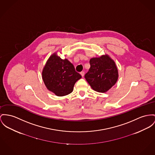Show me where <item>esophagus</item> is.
<instances>
[{"instance_id":"esophagus-1","label":"esophagus","mask_w":155,"mask_h":155,"mask_svg":"<svg viewBox=\"0 0 155 155\" xmlns=\"http://www.w3.org/2000/svg\"><path fill=\"white\" fill-rule=\"evenodd\" d=\"M80 73H81V76H82V77L84 76V72H81Z\"/></svg>"}]
</instances>
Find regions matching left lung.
Instances as JSON below:
<instances>
[{"mask_svg": "<svg viewBox=\"0 0 155 155\" xmlns=\"http://www.w3.org/2000/svg\"><path fill=\"white\" fill-rule=\"evenodd\" d=\"M91 68L84 78L92 89L105 93L117 82L119 73L114 60L107 54L90 59Z\"/></svg>", "mask_w": 155, "mask_h": 155, "instance_id": "obj_1", "label": "left lung"}]
</instances>
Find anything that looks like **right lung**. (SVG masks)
<instances>
[{
  "label": "right lung",
  "mask_w": 155,
  "mask_h": 155,
  "mask_svg": "<svg viewBox=\"0 0 155 155\" xmlns=\"http://www.w3.org/2000/svg\"><path fill=\"white\" fill-rule=\"evenodd\" d=\"M41 74L46 88L58 96L72 93L75 83L82 78L75 71L72 63L67 59H61L57 52L49 58Z\"/></svg>",
  "instance_id": "add662e5"
}]
</instances>
